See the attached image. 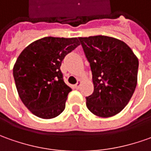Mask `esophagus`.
<instances>
[{"label":"esophagus","instance_id":"esophagus-1","mask_svg":"<svg viewBox=\"0 0 151 151\" xmlns=\"http://www.w3.org/2000/svg\"><path fill=\"white\" fill-rule=\"evenodd\" d=\"M81 83H82V82H81V81H80V80H78V83H77L75 84V88L77 89H78L80 88V86H81Z\"/></svg>","mask_w":151,"mask_h":151}]
</instances>
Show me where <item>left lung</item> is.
I'll return each instance as SVG.
<instances>
[{"label":"left lung","instance_id":"left-lung-1","mask_svg":"<svg viewBox=\"0 0 151 151\" xmlns=\"http://www.w3.org/2000/svg\"><path fill=\"white\" fill-rule=\"evenodd\" d=\"M93 73L94 91L86 97L88 110L110 117L127 105L137 84L139 62L132 49L112 37L78 38Z\"/></svg>","mask_w":151,"mask_h":151}]
</instances>
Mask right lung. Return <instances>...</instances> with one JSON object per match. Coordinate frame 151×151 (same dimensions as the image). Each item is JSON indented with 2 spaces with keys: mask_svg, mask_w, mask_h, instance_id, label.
Instances as JSON below:
<instances>
[{
  "mask_svg": "<svg viewBox=\"0 0 151 151\" xmlns=\"http://www.w3.org/2000/svg\"><path fill=\"white\" fill-rule=\"evenodd\" d=\"M78 38L45 37L24 49L13 76L19 97L38 117L51 119L65 108L72 89L64 83L60 66L64 57L79 45Z\"/></svg>",
  "mask_w": 151,
  "mask_h": 151,
  "instance_id": "right-lung-1",
  "label": "right lung"
}]
</instances>
